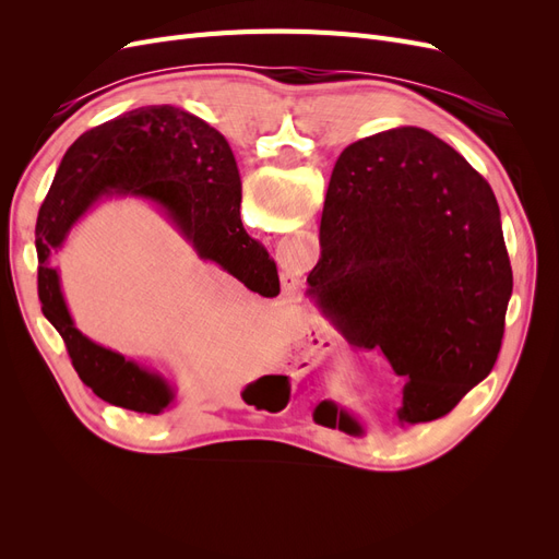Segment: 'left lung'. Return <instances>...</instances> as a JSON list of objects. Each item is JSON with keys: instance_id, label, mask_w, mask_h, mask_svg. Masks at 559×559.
<instances>
[{"instance_id": "8db88e82", "label": "left lung", "mask_w": 559, "mask_h": 559, "mask_svg": "<svg viewBox=\"0 0 559 559\" xmlns=\"http://www.w3.org/2000/svg\"><path fill=\"white\" fill-rule=\"evenodd\" d=\"M319 240L306 294L405 380L396 425L448 415L489 376L513 270L492 189L450 144L413 126L349 144Z\"/></svg>"}]
</instances>
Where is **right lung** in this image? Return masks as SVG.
Here are the masks:
<instances>
[{"instance_id":"obj_1","label":"right lung","mask_w":559,"mask_h":559,"mask_svg":"<svg viewBox=\"0 0 559 559\" xmlns=\"http://www.w3.org/2000/svg\"><path fill=\"white\" fill-rule=\"evenodd\" d=\"M114 195L154 205L200 261L218 265L261 296L280 294L277 263L242 226V181L230 144L195 114L173 105L140 107L83 132L67 148L35 230L41 312L62 335L83 384L99 399L160 415L177 399L170 380L83 335L53 265L79 218Z\"/></svg>"}]
</instances>
